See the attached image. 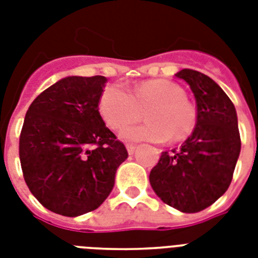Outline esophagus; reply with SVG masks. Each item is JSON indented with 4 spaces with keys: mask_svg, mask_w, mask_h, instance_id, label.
I'll return each mask as SVG.
<instances>
[{
    "mask_svg": "<svg viewBox=\"0 0 258 258\" xmlns=\"http://www.w3.org/2000/svg\"><path fill=\"white\" fill-rule=\"evenodd\" d=\"M135 149H137V146L135 145H127V151H128L130 155H133L135 153Z\"/></svg>",
    "mask_w": 258,
    "mask_h": 258,
    "instance_id": "esophagus-1",
    "label": "esophagus"
}]
</instances>
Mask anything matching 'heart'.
Instances as JSON below:
<instances>
[{
	"mask_svg": "<svg viewBox=\"0 0 258 258\" xmlns=\"http://www.w3.org/2000/svg\"><path fill=\"white\" fill-rule=\"evenodd\" d=\"M146 123L125 127L119 137L125 142L161 143L170 137L182 141L192 133L196 108L184 99L183 89L166 80H150L128 89L112 84L103 91L99 111L109 128L117 130L138 120L146 108Z\"/></svg>",
	"mask_w": 258,
	"mask_h": 258,
	"instance_id": "heart-1",
	"label": "heart"
}]
</instances>
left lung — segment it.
Returning <instances> with one entry per match:
<instances>
[{
    "label": "left lung",
    "mask_w": 258,
    "mask_h": 258,
    "mask_svg": "<svg viewBox=\"0 0 258 258\" xmlns=\"http://www.w3.org/2000/svg\"><path fill=\"white\" fill-rule=\"evenodd\" d=\"M175 76L194 93L196 128L179 150L162 153L150 184L171 208L198 213L224 196L232 182L241 151L238 120L234 104L213 79L192 70Z\"/></svg>",
    "instance_id": "8db88e82"
}]
</instances>
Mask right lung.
<instances>
[{"label": "right lung", "mask_w": 258, "mask_h": 258, "mask_svg": "<svg viewBox=\"0 0 258 258\" xmlns=\"http://www.w3.org/2000/svg\"><path fill=\"white\" fill-rule=\"evenodd\" d=\"M105 83L104 76H67L26 111L20 135L24 179L56 214L78 217L99 208L128 157L99 112Z\"/></svg>", "instance_id": "obj_1"}]
</instances>
